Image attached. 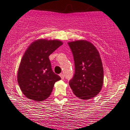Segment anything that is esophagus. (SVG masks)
Segmentation results:
<instances>
[{"label":"esophagus","instance_id":"obj_1","mask_svg":"<svg viewBox=\"0 0 130 130\" xmlns=\"http://www.w3.org/2000/svg\"><path fill=\"white\" fill-rule=\"evenodd\" d=\"M60 78H61V79L62 80H63V78H64V75L62 73H61V74H60Z\"/></svg>","mask_w":130,"mask_h":130}]
</instances>
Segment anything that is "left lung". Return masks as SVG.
Instances as JSON below:
<instances>
[{
	"mask_svg": "<svg viewBox=\"0 0 130 130\" xmlns=\"http://www.w3.org/2000/svg\"><path fill=\"white\" fill-rule=\"evenodd\" d=\"M74 56L75 74L69 82L77 97L83 100L96 96L104 82V70L99 52L87 40L68 42Z\"/></svg>",
	"mask_w": 130,
	"mask_h": 130,
	"instance_id": "8db88e82",
	"label": "left lung"
}]
</instances>
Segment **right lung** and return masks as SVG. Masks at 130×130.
<instances>
[{"label":"right lung","instance_id":"add662e5","mask_svg":"<svg viewBox=\"0 0 130 130\" xmlns=\"http://www.w3.org/2000/svg\"><path fill=\"white\" fill-rule=\"evenodd\" d=\"M63 44L57 39H38L24 52L17 73V82L26 98L39 102L48 98L56 82L61 78L54 73L48 57Z\"/></svg>","mask_w":130,"mask_h":130}]
</instances>
